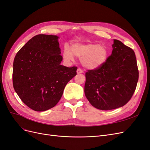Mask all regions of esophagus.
<instances>
[{
  "instance_id": "esophagus-1",
  "label": "esophagus",
  "mask_w": 150,
  "mask_h": 150,
  "mask_svg": "<svg viewBox=\"0 0 150 150\" xmlns=\"http://www.w3.org/2000/svg\"><path fill=\"white\" fill-rule=\"evenodd\" d=\"M83 70L81 69V68H78V69H77V73L78 74H81V73H83Z\"/></svg>"
}]
</instances>
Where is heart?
Segmentation results:
<instances>
[{
	"label": "heart",
	"instance_id": "heart-1",
	"mask_svg": "<svg viewBox=\"0 0 150 150\" xmlns=\"http://www.w3.org/2000/svg\"><path fill=\"white\" fill-rule=\"evenodd\" d=\"M74 55L80 59L82 65L90 69H95L104 64L108 57V49L104 44L94 43H75L70 47L66 45L63 51L64 60H74Z\"/></svg>",
	"mask_w": 150,
	"mask_h": 150
}]
</instances>
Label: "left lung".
<instances>
[{"label": "left lung", "instance_id": "1", "mask_svg": "<svg viewBox=\"0 0 150 150\" xmlns=\"http://www.w3.org/2000/svg\"><path fill=\"white\" fill-rule=\"evenodd\" d=\"M104 64L86 72L84 93L91 104L101 110L123 106L132 98L139 78L133 50L114 39Z\"/></svg>", "mask_w": 150, "mask_h": 150}]
</instances>
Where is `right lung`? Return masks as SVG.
I'll return each instance as SVG.
<instances>
[{
    "mask_svg": "<svg viewBox=\"0 0 150 150\" xmlns=\"http://www.w3.org/2000/svg\"><path fill=\"white\" fill-rule=\"evenodd\" d=\"M58 38L36 35L17 52L13 60V89L22 101L35 111L55 106L67 83L77 74V67L61 65Z\"/></svg>",
    "mask_w": 150,
    "mask_h": 150,
    "instance_id": "add662e5",
    "label": "right lung"
}]
</instances>
